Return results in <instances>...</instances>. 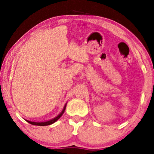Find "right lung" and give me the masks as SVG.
<instances>
[{
    "label": "right lung",
    "instance_id": "obj_1",
    "mask_svg": "<svg viewBox=\"0 0 154 154\" xmlns=\"http://www.w3.org/2000/svg\"><path fill=\"white\" fill-rule=\"evenodd\" d=\"M66 104H65V106H64V107H63L62 111H61V112L60 113L59 115H58L57 116H56V117L54 118V119L49 120V121L42 122H31V121H29V120H26V122H27L28 123L31 124V125H38V126H46V125H51V124L54 123L55 122L57 121V120L59 119V118L63 115V113H64L65 109H66Z\"/></svg>",
    "mask_w": 154,
    "mask_h": 154
}]
</instances>
